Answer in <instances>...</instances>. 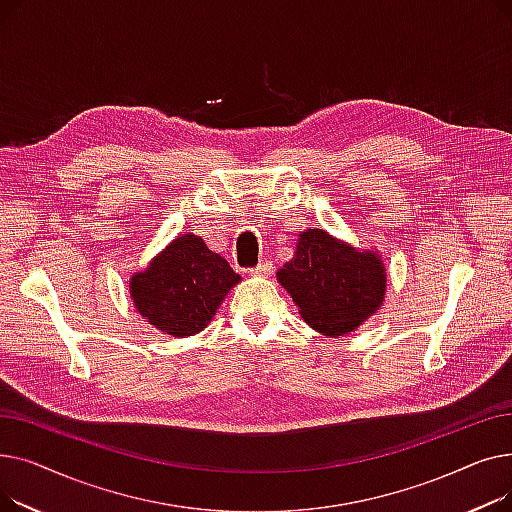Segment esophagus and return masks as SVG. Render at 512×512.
<instances>
[{
	"mask_svg": "<svg viewBox=\"0 0 512 512\" xmlns=\"http://www.w3.org/2000/svg\"><path fill=\"white\" fill-rule=\"evenodd\" d=\"M251 276H270L272 274V263L270 261H259L255 267L249 270Z\"/></svg>",
	"mask_w": 512,
	"mask_h": 512,
	"instance_id": "1",
	"label": "esophagus"
}]
</instances>
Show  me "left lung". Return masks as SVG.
<instances>
[{
	"label": "left lung",
	"mask_w": 512,
	"mask_h": 512,
	"mask_svg": "<svg viewBox=\"0 0 512 512\" xmlns=\"http://www.w3.org/2000/svg\"><path fill=\"white\" fill-rule=\"evenodd\" d=\"M307 324L328 336L355 330L384 301L386 274L375 253H359L326 230L301 234L297 253L278 272Z\"/></svg>",
	"instance_id": "1"
}]
</instances>
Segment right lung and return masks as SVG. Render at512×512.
Returning a JSON list of instances; mask_svg holds the SVG:
<instances>
[{"label":"right lung","mask_w":512,"mask_h":512,"mask_svg":"<svg viewBox=\"0 0 512 512\" xmlns=\"http://www.w3.org/2000/svg\"><path fill=\"white\" fill-rule=\"evenodd\" d=\"M238 280L228 261L209 251L203 238L182 234L132 278L130 294L151 326L170 336H193L209 324Z\"/></svg>","instance_id":"add662e5"}]
</instances>
